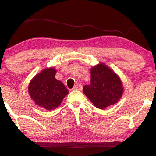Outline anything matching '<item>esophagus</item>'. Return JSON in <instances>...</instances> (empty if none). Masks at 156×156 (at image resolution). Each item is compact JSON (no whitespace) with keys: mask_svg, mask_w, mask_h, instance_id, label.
<instances>
[{"mask_svg":"<svg viewBox=\"0 0 156 156\" xmlns=\"http://www.w3.org/2000/svg\"><path fill=\"white\" fill-rule=\"evenodd\" d=\"M73 90H78V91H80V90H81L82 89V86L80 85V83H77V84H76V86H75L74 87H73Z\"/></svg>","mask_w":156,"mask_h":156,"instance_id":"obj_1","label":"esophagus"}]
</instances>
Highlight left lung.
I'll list each match as a JSON object with an SVG mask.
<instances>
[{"instance_id":"left-lung-1","label":"left lung","mask_w":156,"mask_h":156,"mask_svg":"<svg viewBox=\"0 0 156 156\" xmlns=\"http://www.w3.org/2000/svg\"><path fill=\"white\" fill-rule=\"evenodd\" d=\"M90 72V85L83 88L89 101L100 109L117 103L124 92L119 76L103 62L92 67Z\"/></svg>"}]
</instances>
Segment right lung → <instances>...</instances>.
Returning <instances> with one entry per match:
<instances>
[{"label": "right lung", "instance_id": "add662e5", "mask_svg": "<svg viewBox=\"0 0 156 156\" xmlns=\"http://www.w3.org/2000/svg\"><path fill=\"white\" fill-rule=\"evenodd\" d=\"M55 73L54 67L45 68L36 75L28 85V93L32 101L46 110L57 108L69 92L63 83L55 78Z\"/></svg>", "mask_w": 156, "mask_h": 156}]
</instances>
